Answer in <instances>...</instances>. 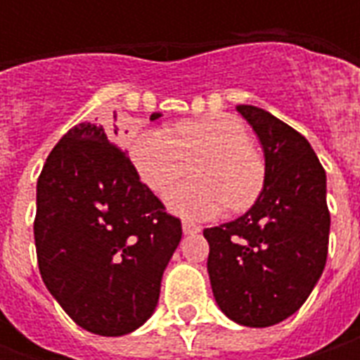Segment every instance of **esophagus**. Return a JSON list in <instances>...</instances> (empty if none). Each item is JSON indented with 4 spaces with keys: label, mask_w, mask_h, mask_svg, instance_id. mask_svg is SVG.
Returning a JSON list of instances; mask_svg holds the SVG:
<instances>
[{
    "label": "esophagus",
    "mask_w": 360,
    "mask_h": 360,
    "mask_svg": "<svg viewBox=\"0 0 360 360\" xmlns=\"http://www.w3.org/2000/svg\"><path fill=\"white\" fill-rule=\"evenodd\" d=\"M182 230H184V234H194V232H200V226H198V224H194V222H188V220H184V222H182Z\"/></svg>",
    "instance_id": "esophagus-1"
}]
</instances>
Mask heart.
Returning <instances> with one entry per match:
<instances>
[{"mask_svg": "<svg viewBox=\"0 0 360 360\" xmlns=\"http://www.w3.org/2000/svg\"><path fill=\"white\" fill-rule=\"evenodd\" d=\"M131 162L146 186L160 196L174 188L196 164L194 182L168 196L174 212L210 218L226 208L242 210L255 202L264 168L250 148V134L230 116L184 120L170 128L140 131L130 148Z\"/></svg>", "mask_w": 360, "mask_h": 360, "instance_id": "heart-1", "label": "heart"}]
</instances>
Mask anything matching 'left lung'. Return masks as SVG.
Masks as SVG:
<instances>
[{
  "mask_svg": "<svg viewBox=\"0 0 360 360\" xmlns=\"http://www.w3.org/2000/svg\"><path fill=\"white\" fill-rule=\"evenodd\" d=\"M236 110L264 150V188L246 214L204 230L208 274L229 319L272 326L302 307L325 269L326 176L302 134L256 105Z\"/></svg>",
  "mask_w": 360,
  "mask_h": 360,
  "instance_id": "1",
  "label": "left lung"
}]
</instances>
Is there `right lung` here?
I'll list each match as a JSON object with an SVG mask.
<instances>
[{
  "label": "right lung",
  "instance_id": "obj_1",
  "mask_svg": "<svg viewBox=\"0 0 360 360\" xmlns=\"http://www.w3.org/2000/svg\"><path fill=\"white\" fill-rule=\"evenodd\" d=\"M110 138L104 126L79 122L49 152L34 236L41 278L63 311L90 333L118 337L156 309L182 224Z\"/></svg>",
  "mask_w": 360,
  "mask_h": 360
}]
</instances>
